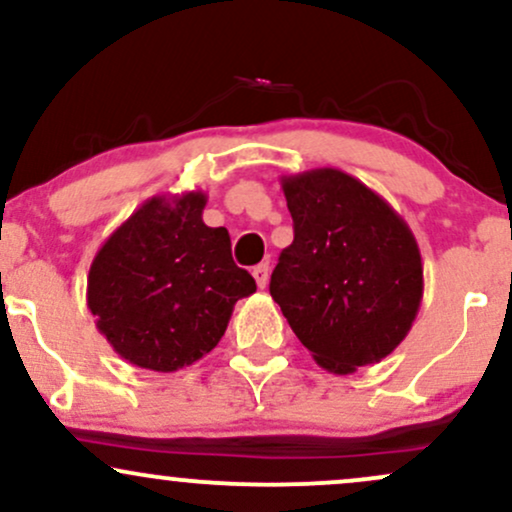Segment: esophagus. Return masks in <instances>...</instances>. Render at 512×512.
Here are the masks:
<instances>
[{
    "mask_svg": "<svg viewBox=\"0 0 512 512\" xmlns=\"http://www.w3.org/2000/svg\"><path fill=\"white\" fill-rule=\"evenodd\" d=\"M252 276H255L257 286H260V289H264V286L269 284V264L267 262L257 264V267L252 269Z\"/></svg>",
    "mask_w": 512,
    "mask_h": 512,
    "instance_id": "1",
    "label": "esophagus"
}]
</instances>
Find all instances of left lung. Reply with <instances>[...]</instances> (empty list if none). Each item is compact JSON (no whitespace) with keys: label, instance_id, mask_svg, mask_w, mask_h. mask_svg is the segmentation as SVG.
Instances as JSON below:
<instances>
[{"label":"left lung","instance_id":"left-lung-1","mask_svg":"<svg viewBox=\"0 0 512 512\" xmlns=\"http://www.w3.org/2000/svg\"><path fill=\"white\" fill-rule=\"evenodd\" d=\"M293 243L269 293L317 366L349 375L402 344L424 298V264L407 221L337 168L281 178Z\"/></svg>","mask_w":512,"mask_h":512}]
</instances>
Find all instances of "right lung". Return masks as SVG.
Masks as SVG:
<instances>
[{
    "label": "right lung",
    "mask_w": 512,
    "mask_h": 512,
    "mask_svg": "<svg viewBox=\"0 0 512 512\" xmlns=\"http://www.w3.org/2000/svg\"><path fill=\"white\" fill-rule=\"evenodd\" d=\"M204 192L156 195L117 226L88 269L98 332L132 366L173 373L221 342L233 305L257 291L226 228L202 221Z\"/></svg>",
    "instance_id": "1"
}]
</instances>
